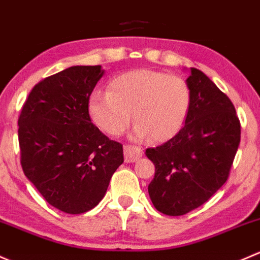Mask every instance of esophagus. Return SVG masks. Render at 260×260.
Masks as SVG:
<instances>
[{"instance_id":"1","label":"esophagus","mask_w":260,"mask_h":260,"mask_svg":"<svg viewBox=\"0 0 260 260\" xmlns=\"http://www.w3.org/2000/svg\"><path fill=\"white\" fill-rule=\"evenodd\" d=\"M125 161L126 162H135L141 157V149L134 145H126L124 148Z\"/></svg>"}]
</instances>
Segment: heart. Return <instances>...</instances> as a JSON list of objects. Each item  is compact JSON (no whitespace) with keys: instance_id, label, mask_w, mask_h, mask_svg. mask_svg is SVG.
Here are the masks:
<instances>
[{"instance_id":"b5f03b06","label":"heart","mask_w":260,"mask_h":260,"mask_svg":"<svg viewBox=\"0 0 260 260\" xmlns=\"http://www.w3.org/2000/svg\"><path fill=\"white\" fill-rule=\"evenodd\" d=\"M190 105L191 92L183 77L141 69L114 77L108 92L91 93L87 111L93 124L110 136L124 133L133 111L134 139L165 141L181 130Z\"/></svg>"}]
</instances>
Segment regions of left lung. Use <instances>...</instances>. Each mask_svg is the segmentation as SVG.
I'll use <instances>...</instances> for the list:
<instances>
[{"instance_id":"left-lung-1","label":"left lung","mask_w":260,"mask_h":260,"mask_svg":"<svg viewBox=\"0 0 260 260\" xmlns=\"http://www.w3.org/2000/svg\"><path fill=\"white\" fill-rule=\"evenodd\" d=\"M189 72L191 105L185 125L169 141L145 151L155 165L150 199L171 216L197 209L224 185L240 143V122L228 96L204 72Z\"/></svg>"}]
</instances>
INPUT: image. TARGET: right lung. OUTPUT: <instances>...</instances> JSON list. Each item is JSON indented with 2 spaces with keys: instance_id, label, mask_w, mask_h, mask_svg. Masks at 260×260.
<instances>
[{
  "instance_id": "obj_1",
  "label": "right lung",
  "mask_w": 260,
  "mask_h": 260,
  "mask_svg": "<svg viewBox=\"0 0 260 260\" xmlns=\"http://www.w3.org/2000/svg\"><path fill=\"white\" fill-rule=\"evenodd\" d=\"M104 74L101 66H71L46 77L32 89L18 117L23 173L63 213L95 208L124 162L121 144L104 135L87 111Z\"/></svg>"
}]
</instances>
